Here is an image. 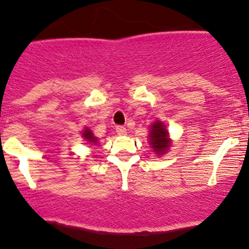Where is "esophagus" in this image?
<instances>
[{
    "instance_id": "esophagus-1",
    "label": "esophagus",
    "mask_w": 249,
    "mask_h": 249,
    "mask_svg": "<svg viewBox=\"0 0 249 249\" xmlns=\"http://www.w3.org/2000/svg\"><path fill=\"white\" fill-rule=\"evenodd\" d=\"M115 130H117V134L120 135V136H124V135H126V132H127L126 127L122 126V125H118L117 129H115Z\"/></svg>"
}]
</instances>
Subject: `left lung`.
I'll return each mask as SVG.
<instances>
[{
	"instance_id": "left-lung-1",
	"label": "left lung",
	"mask_w": 249,
	"mask_h": 249,
	"mask_svg": "<svg viewBox=\"0 0 249 249\" xmlns=\"http://www.w3.org/2000/svg\"><path fill=\"white\" fill-rule=\"evenodd\" d=\"M149 141L154 152H157V154L161 155L169 149L170 141L167 139V130L165 129L162 123L155 122L153 124V126L150 127Z\"/></svg>"
}]
</instances>
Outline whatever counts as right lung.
Instances as JSON below:
<instances>
[{"label": "right lung", "instance_id": "1", "mask_svg": "<svg viewBox=\"0 0 249 249\" xmlns=\"http://www.w3.org/2000/svg\"><path fill=\"white\" fill-rule=\"evenodd\" d=\"M83 137H84L85 141H88V142H91V143H96V137L92 135V132L90 131L89 129H85L84 131H83Z\"/></svg>", "mask_w": 249, "mask_h": 249}]
</instances>
